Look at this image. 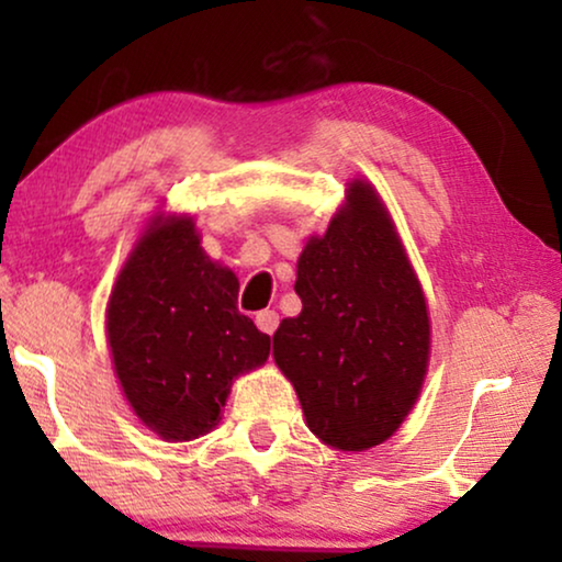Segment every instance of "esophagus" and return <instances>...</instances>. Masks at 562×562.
Segmentation results:
<instances>
[{
	"mask_svg": "<svg viewBox=\"0 0 562 562\" xmlns=\"http://www.w3.org/2000/svg\"><path fill=\"white\" fill-rule=\"evenodd\" d=\"M279 322H281L279 312H273V310H263L256 314V325L260 333H266V335H273L276 329H279Z\"/></svg>",
	"mask_w": 562,
	"mask_h": 562,
	"instance_id": "1",
	"label": "esophagus"
}]
</instances>
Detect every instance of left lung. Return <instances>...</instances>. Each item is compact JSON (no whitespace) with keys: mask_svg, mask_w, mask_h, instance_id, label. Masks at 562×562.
Returning <instances> with one entry per match:
<instances>
[{"mask_svg":"<svg viewBox=\"0 0 562 562\" xmlns=\"http://www.w3.org/2000/svg\"><path fill=\"white\" fill-rule=\"evenodd\" d=\"M302 314L283 319L273 358L306 425L337 450H368L402 425L425 381L429 317L389 212L363 181L299 258Z\"/></svg>","mask_w":562,"mask_h":562,"instance_id":"1","label":"left lung"}]
</instances>
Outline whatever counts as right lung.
I'll return each instance as SVG.
<instances>
[{
    "label": "right lung",
    "mask_w": 562,
    "mask_h": 562,
    "mask_svg": "<svg viewBox=\"0 0 562 562\" xmlns=\"http://www.w3.org/2000/svg\"><path fill=\"white\" fill-rule=\"evenodd\" d=\"M106 337L135 414L176 442L210 432L235 375L271 350L237 310L235 273L204 256L187 217L140 237L114 283Z\"/></svg>",
    "instance_id": "obj_1"
}]
</instances>
